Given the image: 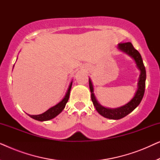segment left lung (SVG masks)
Here are the masks:
<instances>
[{"mask_svg":"<svg viewBox=\"0 0 160 160\" xmlns=\"http://www.w3.org/2000/svg\"><path fill=\"white\" fill-rule=\"evenodd\" d=\"M117 49L124 53H125L134 60L138 69L140 71V76L138 81V89L135 92L133 98L124 106L118 107L115 108H109L102 106L96 98L94 93V87L92 82L90 78H89V85L91 92V99L93 102L94 106L97 110L98 113L105 118L110 119H120L122 118L126 117L129 113L132 112L135 108H137L141 102L142 98L143 97L144 92H145V82L146 78V69L144 67L143 60L141 55L133 47L130 42L119 43L117 45Z\"/></svg>","mask_w":160,"mask_h":160,"instance_id":"left-lung-1","label":"left lung"}]
</instances>
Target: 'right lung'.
Masks as SVG:
<instances>
[{
  "instance_id": "add662e5",
  "label": "right lung",
  "mask_w": 160,
  "mask_h": 160,
  "mask_svg": "<svg viewBox=\"0 0 160 160\" xmlns=\"http://www.w3.org/2000/svg\"><path fill=\"white\" fill-rule=\"evenodd\" d=\"M72 84H73V81L70 83L68 88V90L66 92V93H65L64 98H63L62 100L59 102L58 104H56L55 106L51 107V108L48 109L47 111H45L44 113H41V114H38V115L28 114V115H29L31 118H32V119L38 120V121H40V122L48 121V120L54 119V117H56L57 116L59 115L61 112H62L63 109L65 108V105H66L68 101Z\"/></svg>"
}]
</instances>
